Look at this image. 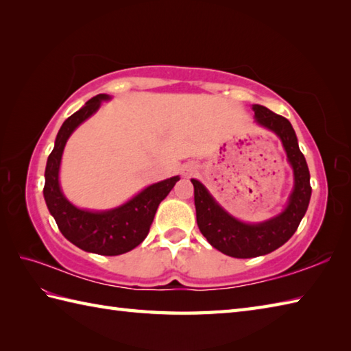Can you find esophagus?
Listing matches in <instances>:
<instances>
[{
  "mask_svg": "<svg viewBox=\"0 0 351 351\" xmlns=\"http://www.w3.org/2000/svg\"><path fill=\"white\" fill-rule=\"evenodd\" d=\"M193 171H195V167L193 165H186L183 169H182V173H183V176H191Z\"/></svg>",
  "mask_w": 351,
  "mask_h": 351,
  "instance_id": "esophagus-1",
  "label": "esophagus"
}]
</instances>
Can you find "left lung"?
Here are the masks:
<instances>
[{"instance_id":"1","label":"left lung","mask_w":351,"mask_h":351,"mask_svg":"<svg viewBox=\"0 0 351 351\" xmlns=\"http://www.w3.org/2000/svg\"><path fill=\"white\" fill-rule=\"evenodd\" d=\"M252 111L255 123L279 138L293 169V189L282 212L261 222H243L228 213L199 180L191 178L201 234L217 251L234 258L266 255L290 240L306 213L313 192L305 156L299 149L291 123L266 106L252 105Z\"/></svg>"}]
</instances>
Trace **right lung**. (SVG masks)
Here are the masks:
<instances>
[{"mask_svg": "<svg viewBox=\"0 0 351 351\" xmlns=\"http://www.w3.org/2000/svg\"><path fill=\"white\" fill-rule=\"evenodd\" d=\"M108 100H111L110 95L91 97L60 128L53 150L46 162L43 197L61 234L70 243L85 252L120 255L143 243L160 201L167 198L180 177L174 176L149 184L126 202L108 210L81 208L66 198L60 184V167L67 139Z\"/></svg>", "mask_w": 351, "mask_h": 351, "instance_id": "1", "label": "right lung"}]
</instances>
